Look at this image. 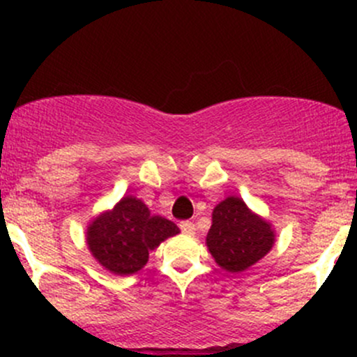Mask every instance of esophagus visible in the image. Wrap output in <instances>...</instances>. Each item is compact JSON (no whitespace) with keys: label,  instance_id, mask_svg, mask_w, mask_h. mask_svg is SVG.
I'll return each instance as SVG.
<instances>
[{"label":"esophagus","instance_id":"esophagus-1","mask_svg":"<svg viewBox=\"0 0 357 357\" xmlns=\"http://www.w3.org/2000/svg\"><path fill=\"white\" fill-rule=\"evenodd\" d=\"M179 228H181V231L185 233V235H188V236L195 235V225H193L192 221H183V222H179Z\"/></svg>","mask_w":357,"mask_h":357}]
</instances>
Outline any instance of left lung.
<instances>
[{"mask_svg":"<svg viewBox=\"0 0 357 357\" xmlns=\"http://www.w3.org/2000/svg\"><path fill=\"white\" fill-rule=\"evenodd\" d=\"M205 243L218 266L229 273H240L271 250L275 229L271 222L254 214L242 199L228 197L212 211V226Z\"/></svg>","mask_w":357,"mask_h":357,"instance_id":"8db88e82","label":"left lung"}]
</instances>
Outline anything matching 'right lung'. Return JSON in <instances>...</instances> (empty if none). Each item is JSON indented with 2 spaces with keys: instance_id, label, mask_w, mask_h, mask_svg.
Segmentation results:
<instances>
[{
  "instance_id": "right-lung-1",
  "label": "right lung",
  "mask_w": 357,
  "mask_h": 357,
  "mask_svg": "<svg viewBox=\"0 0 357 357\" xmlns=\"http://www.w3.org/2000/svg\"><path fill=\"white\" fill-rule=\"evenodd\" d=\"M178 233L174 222L153 215L142 200L126 195L112 211L93 219L86 242L93 257L107 271L128 276L149 262L150 250Z\"/></svg>"
}]
</instances>
